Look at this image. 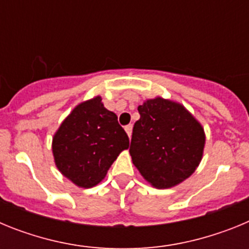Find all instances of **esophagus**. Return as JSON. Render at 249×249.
Listing matches in <instances>:
<instances>
[{"label": "esophagus", "mask_w": 249, "mask_h": 249, "mask_svg": "<svg viewBox=\"0 0 249 249\" xmlns=\"http://www.w3.org/2000/svg\"><path fill=\"white\" fill-rule=\"evenodd\" d=\"M124 129H126L128 137L131 138V136H132V124H128V126H126V127H124Z\"/></svg>", "instance_id": "esophagus-1"}]
</instances>
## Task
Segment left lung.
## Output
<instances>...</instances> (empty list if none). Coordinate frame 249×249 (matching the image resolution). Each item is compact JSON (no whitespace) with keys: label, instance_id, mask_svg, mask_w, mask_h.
<instances>
[{"label":"left lung","instance_id":"obj_1","mask_svg":"<svg viewBox=\"0 0 249 249\" xmlns=\"http://www.w3.org/2000/svg\"><path fill=\"white\" fill-rule=\"evenodd\" d=\"M138 112L129 147L132 162L155 188L177 186L201 163L203 126L182 103L160 96L144 101Z\"/></svg>","mask_w":249,"mask_h":249}]
</instances>
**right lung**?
<instances>
[{
    "mask_svg": "<svg viewBox=\"0 0 249 249\" xmlns=\"http://www.w3.org/2000/svg\"><path fill=\"white\" fill-rule=\"evenodd\" d=\"M128 147V136L118 124L116 113L103 106L101 96L78 103L52 137L57 169L80 188L101 183Z\"/></svg>",
    "mask_w": 249,
    "mask_h": 249,
    "instance_id": "add662e5",
    "label": "right lung"
}]
</instances>
